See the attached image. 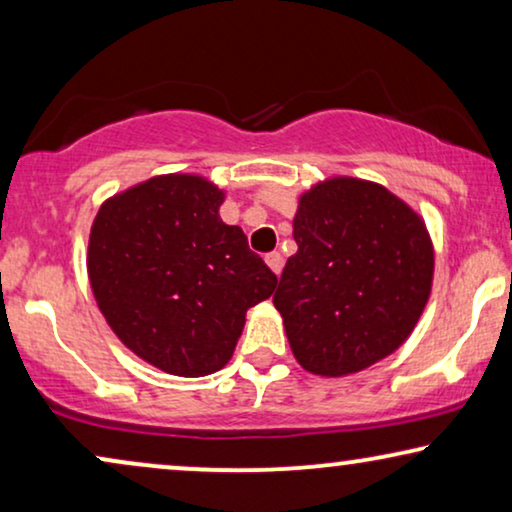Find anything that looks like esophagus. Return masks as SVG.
<instances>
[{
  "label": "esophagus",
  "mask_w": 512,
  "mask_h": 512,
  "mask_svg": "<svg viewBox=\"0 0 512 512\" xmlns=\"http://www.w3.org/2000/svg\"><path fill=\"white\" fill-rule=\"evenodd\" d=\"M265 263H268V268L275 272V275H279L284 268V256L279 254V251H270V254H265Z\"/></svg>",
  "instance_id": "34e87169"
}]
</instances>
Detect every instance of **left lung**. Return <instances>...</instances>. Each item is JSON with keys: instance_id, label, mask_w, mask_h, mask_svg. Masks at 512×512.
<instances>
[{"instance_id": "8db88e82", "label": "left lung", "mask_w": 512, "mask_h": 512, "mask_svg": "<svg viewBox=\"0 0 512 512\" xmlns=\"http://www.w3.org/2000/svg\"><path fill=\"white\" fill-rule=\"evenodd\" d=\"M293 240L272 303L307 373H359L408 340L433 282L415 209L375 181L331 177L300 195Z\"/></svg>"}]
</instances>
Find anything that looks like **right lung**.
Returning <instances> with one entry per match:
<instances>
[{
  "label": "right lung",
  "mask_w": 512,
  "mask_h": 512,
  "mask_svg": "<svg viewBox=\"0 0 512 512\" xmlns=\"http://www.w3.org/2000/svg\"><path fill=\"white\" fill-rule=\"evenodd\" d=\"M226 193L200 174H160L102 202L88 240L97 307L130 352L179 377L230 361L247 310L277 277L221 221Z\"/></svg>",
  "instance_id": "obj_1"
}]
</instances>
